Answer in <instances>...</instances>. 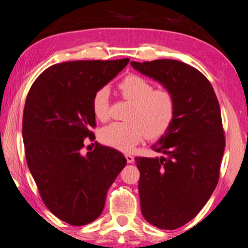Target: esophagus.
Segmentation results:
<instances>
[{
  "mask_svg": "<svg viewBox=\"0 0 248 248\" xmlns=\"http://www.w3.org/2000/svg\"><path fill=\"white\" fill-rule=\"evenodd\" d=\"M125 158H126L128 164H131V163L134 162V156L131 155V154H125Z\"/></svg>",
  "mask_w": 248,
  "mask_h": 248,
  "instance_id": "esophagus-1",
  "label": "esophagus"
}]
</instances>
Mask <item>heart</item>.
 Instances as JSON below:
<instances>
[{
	"instance_id": "b5f03b06",
	"label": "heart",
	"mask_w": 248,
	"mask_h": 248,
	"mask_svg": "<svg viewBox=\"0 0 248 248\" xmlns=\"http://www.w3.org/2000/svg\"><path fill=\"white\" fill-rule=\"evenodd\" d=\"M122 98L130 102L125 122H115L101 131L102 142L128 152L144 137L156 139L171 126L175 117L176 100L169 90H154L148 79L128 75L118 84ZM92 110L99 121L109 118L107 89H100L92 98Z\"/></svg>"
}]
</instances>
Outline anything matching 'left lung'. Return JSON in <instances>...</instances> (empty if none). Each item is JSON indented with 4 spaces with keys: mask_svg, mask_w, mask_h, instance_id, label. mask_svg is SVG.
I'll use <instances>...</instances> for the list:
<instances>
[{
    "mask_svg": "<svg viewBox=\"0 0 248 248\" xmlns=\"http://www.w3.org/2000/svg\"><path fill=\"white\" fill-rule=\"evenodd\" d=\"M131 66L175 96L174 121L152 147L162 156L136 157L142 215L174 230L199 213L217 185L226 147L220 106L210 81L187 63L159 59Z\"/></svg>",
    "mask_w": 248,
    "mask_h": 248,
    "instance_id": "1",
    "label": "left lung"
}]
</instances>
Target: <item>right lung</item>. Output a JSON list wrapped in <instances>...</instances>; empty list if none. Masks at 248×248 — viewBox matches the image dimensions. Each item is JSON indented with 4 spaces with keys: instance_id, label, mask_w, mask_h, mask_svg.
<instances>
[{
    "instance_id": "add662e5",
    "label": "right lung",
    "mask_w": 248,
    "mask_h": 248,
    "mask_svg": "<svg viewBox=\"0 0 248 248\" xmlns=\"http://www.w3.org/2000/svg\"><path fill=\"white\" fill-rule=\"evenodd\" d=\"M130 59L56 63L35 79L26 98L22 139L28 169L46 206L58 218L84 226L100 217L106 196L126 165L123 154L95 144L83 155L84 139H94V93Z\"/></svg>"
}]
</instances>
